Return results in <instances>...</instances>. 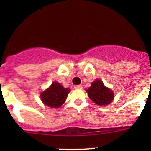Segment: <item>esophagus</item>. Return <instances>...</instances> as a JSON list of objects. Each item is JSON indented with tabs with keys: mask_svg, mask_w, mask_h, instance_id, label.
<instances>
[{
	"mask_svg": "<svg viewBox=\"0 0 151 151\" xmlns=\"http://www.w3.org/2000/svg\"><path fill=\"white\" fill-rule=\"evenodd\" d=\"M74 88H75V89H82V88H83V86H82L81 85H77L74 86Z\"/></svg>",
	"mask_w": 151,
	"mask_h": 151,
	"instance_id": "1",
	"label": "esophagus"
}]
</instances>
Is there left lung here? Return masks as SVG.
<instances>
[{"mask_svg": "<svg viewBox=\"0 0 151 151\" xmlns=\"http://www.w3.org/2000/svg\"><path fill=\"white\" fill-rule=\"evenodd\" d=\"M86 91L89 98L98 105L109 104L114 99L113 92L99 80H95Z\"/></svg>", "mask_w": 151, "mask_h": 151, "instance_id": "obj_1", "label": "left lung"}]
</instances>
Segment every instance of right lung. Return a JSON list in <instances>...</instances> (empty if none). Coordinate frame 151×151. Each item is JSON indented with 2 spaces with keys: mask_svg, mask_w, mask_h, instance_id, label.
<instances>
[{
  "mask_svg": "<svg viewBox=\"0 0 151 151\" xmlns=\"http://www.w3.org/2000/svg\"><path fill=\"white\" fill-rule=\"evenodd\" d=\"M69 92V88H64L60 83L54 82L48 89L41 94V99L45 105L58 108L65 102Z\"/></svg>",
  "mask_w": 151,
  "mask_h": 151,
  "instance_id": "obj_1",
  "label": "right lung"
}]
</instances>
